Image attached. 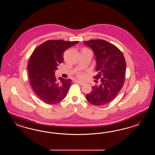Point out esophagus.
<instances>
[{
    "label": "esophagus",
    "mask_w": 155,
    "mask_h": 155,
    "mask_svg": "<svg viewBox=\"0 0 155 155\" xmlns=\"http://www.w3.org/2000/svg\"><path fill=\"white\" fill-rule=\"evenodd\" d=\"M75 82H76L77 84H80V85H81V86H83V85H84V83L82 82L79 81H76Z\"/></svg>",
    "instance_id": "esophagus-1"
}]
</instances>
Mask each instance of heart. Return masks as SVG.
I'll return each mask as SVG.
<instances>
[{"mask_svg": "<svg viewBox=\"0 0 155 155\" xmlns=\"http://www.w3.org/2000/svg\"><path fill=\"white\" fill-rule=\"evenodd\" d=\"M77 77L79 79L82 80L85 77V74L82 72H79L78 73H77Z\"/></svg>", "mask_w": 155, "mask_h": 155, "instance_id": "b5f03b06", "label": "heart"}]
</instances>
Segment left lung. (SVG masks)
<instances>
[{"instance_id": "left-lung-1", "label": "left lung", "mask_w": 155, "mask_h": 155, "mask_svg": "<svg viewBox=\"0 0 155 155\" xmlns=\"http://www.w3.org/2000/svg\"><path fill=\"white\" fill-rule=\"evenodd\" d=\"M93 51L96 61V80L101 78L99 86H92L86 94L87 101L95 106H103L112 101L123 87L126 63L122 52L114 45L103 40L84 42Z\"/></svg>"}]
</instances>
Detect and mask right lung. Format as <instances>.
<instances>
[{
	"label": "right lung",
	"instance_id": "add662e5",
	"mask_svg": "<svg viewBox=\"0 0 155 155\" xmlns=\"http://www.w3.org/2000/svg\"><path fill=\"white\" fill-rule=\"evenodd\" d=\"M78 42L49 40L33 51L28 64L29 78L35 93L44 102L56 104L65 98L71 80L61 77L57 80L54 73L64 61L63 53Z\"/></svg>",
	"mask_w": 155,
	"mask_h": 155
}]
</instances>
